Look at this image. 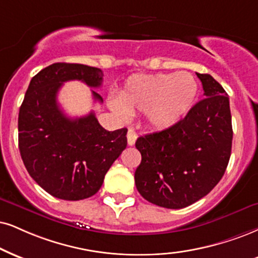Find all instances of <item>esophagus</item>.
Wrapping results in <instances>:
<instances>
[{
	"label": "esophagus",
	"instance_id": "1",
	"mask_svg": "<svg viewBox=\"0 0 258 258\" xmlns=\"http://www.w3.org/2000/svg\"><path fill=\"white\" fill-rule=\"evenodd\" d=\"M126 139H128V145L133 146V145H135V141H136V139H138V135H136V133L134 132V130L129 129L128 134H126Z\"/></svg>",
	"mask_w": 258,
	"mask_h": 258
}]
</instances>
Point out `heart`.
Wrapping results in <instances>:
<instances>
[{
    "label": "heart",
    "instance_id": "obj_1",
    "mask_svg": "<svg viewBox=\"0 0 258 258\" xmlns=\"http://www.w3.org/2000/svg\"><path fill=\"white\" fill-rule=\"evenodd\" d=\"M197 93L195 76L187 72L136 75L125 82L118 100H110V106L123 118L129 113L145 112L152 128L167 129L185 117Z\"/></svg>",
    "mask_w": 258,
    "mask_h": 258
}]
</instances>
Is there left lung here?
Listing matches in <instances>:
<instances>
[{
	"instance_id": "8db88e82",
	"label": "left lung",
	"mask_w": 258,
	"mask_h": 258,
	"mask_svg": "<svg viewBox=\"0 0 258 258\" xmlns=\"http://www.w3.org/2000/svg\"><path fill=\"white\" fill-rule=\"evenodd\" d=\"M196 75L205 98L171 128L140 136L135 144L142 157L136 187L148 202L164 208H184L211 192L231 157L230 99L213 76Z\"/></svg>"
}]
</instances>
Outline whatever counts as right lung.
I'll use <instances>...</instances> for the list:
<instances>
[{"label":"right lung","instance_id":"right-lung-1","mask_svg":"<svg viewBox=\"0 0 258 258\" xmlns=\"http://www.w3.org/2000/svg\"><path fill=\"white\" fill-rule=\"evenodd\" d=\"M103 72L78 63H53L32 78L19 111V149L27 172L57 199L79 201L100 189L113 161L126 147L123 128L107 132L94 112L69 118L59 109L63 82L80 80L98 88ZM95 100L103 101L92 91Z\"/></svg>","mask_w":258,"mask_h":258}]
</instances>
